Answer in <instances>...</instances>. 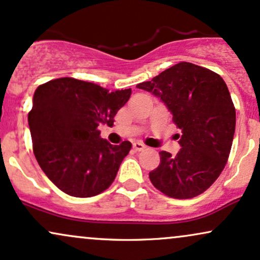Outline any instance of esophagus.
I'll return each instance as SVG.
<instances>
[{"label": "esophagus", "instance_id": "34e87169", "mask_svg": "<svg viewBox=\"0 0 260 260\" xmlns=\"http://www.w3.org/2000/svg\"><path fill=\"white\" fill-rule=\"evenodd\" d=\"M133 147H134V149H135V151H142V149L146 148V146L143 145L142 142H134Z\"/></svg>", "mask_w": 260, "mask_h": 260}]
</instances>
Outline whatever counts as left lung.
Masks as SVG:
<instances>
[{
  "label": "left lung",
  "mask_w": 260,
  "mask_h": 260,
  "mask_svg": "<svg viewBox=\"0 0 260 260\" xmlns=\"http://www.w3.org/2000/svg\"><path fill=\"white\" fill-rule=\"evenodd\" d=\"M137 88L160 99L181 130V148L175 157L160 152L151 182L179 200L203 193L224 169L234 140L236 112L225 81L212 70L181 62Z\"/></svg>",
  "instance_id": "8db88e82"
}]
</instances>
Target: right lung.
Listing matches in <instances>:
<instances>
[{"label": "right lung", "mask_w": 260, "mask_h": 260, "mask_svg": "<svg viewBox=\"0 0 260 260\" xmlns=\"http://www.w3.org/2000/svg\"><path fill=\"white\" fill-rule=\"evenodd\" d=\"M131 88L109 91L93 82L59 78L35 90L27 115L40 168L64 193L92 197L114 181L131 143L111 145L101 124L113 125Z\"/></svg>", "instance_id": "obj_1"}]
</instances>
